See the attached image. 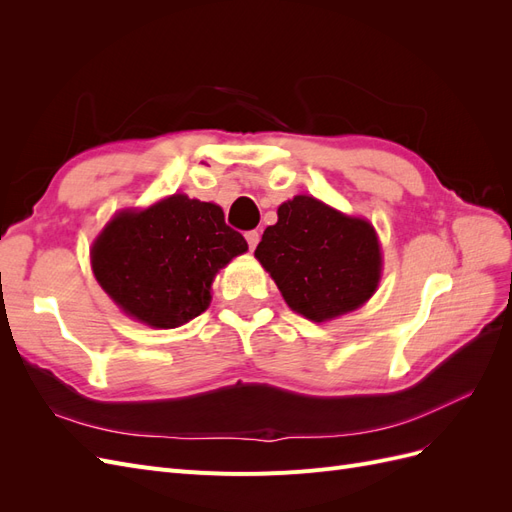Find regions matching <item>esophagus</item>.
Returning <instances> with one entry per match:
<instances>
[{
  "mask_svg": "<svg viewBox=\"0 0 512 512\" xmlns=\"http://www.w3.org/2000/svg\"><path fill=\"white\" fill-rule=\"evenodd\" d=\"M245 241H247V245H250V250H256V245H258V241H260L258 230H247V232H245Z\"/></svg>",
  "mask_w": 512,
  "mask_h": 512,
  "instance_id": "1",
  "label": "esophagus"
}]
</instances>
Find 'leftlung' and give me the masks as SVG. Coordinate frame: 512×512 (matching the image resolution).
Returning a JSON list of instances; mask_svg holds the SVG:
<instances>
[{
  "mask_svg": "<svg viewBox=\"0 0 512 512\" xmlns=\"http://www.w3.org/2000/svg\"><path fill=\"white\" fill-rule=\"evenodd\" d=\"M254 256L292 312L314 322L361 307L382 273L374 226L314 196H294L280 205L277 224L265 230Z\"/></svg>",
  "mask_w": 512,
  "mask_h": 512,
  "instance_id": "obj_1",
  "label": "left lung"
}]
</instances>
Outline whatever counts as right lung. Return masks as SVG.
<instances>
[{
  "label": "right lung",
  "mask_w": 512,
  "mask_h": 512,
  "mask_svg": "<svg viewBox=\"0 0 512 512\" xmlns=\"http://www.w3.org/2000/svg\"><path fill=\"white\" fill-rule=\"evenodd\" d=\"M243 252L247 241L222 207L173 194L117 213L91 245V269L128 316L177 329L205 312L215 273Z\"/></svg>",
  "instance_id": "1"
}]
</instances>
